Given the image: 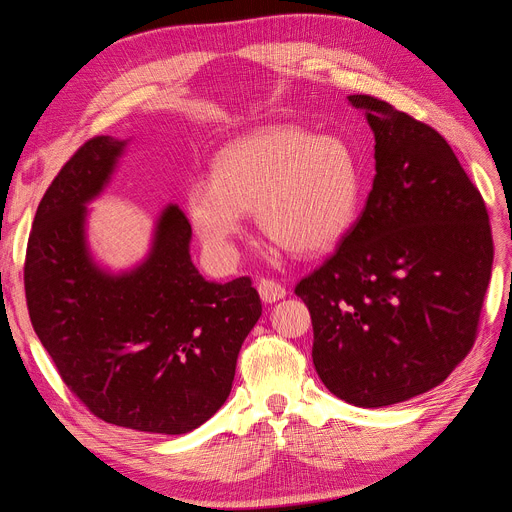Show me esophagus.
<instances>
[{
  "label": "esophagus",
  "mask_w": 512,
  "mask_h": 512,
  "mask_svg": "<svg viewBox=\"0 0 512 512\" xmlns=\"http://www.w3.org/2000/svg\"><path fill=\"white\" fill-rule=\"evenodd\" d=\"M258 294L265 303H275L286 297V288L273 280H260L258 282Z\"/></svg>",
  "instance_id": "34e87169"
}]
</instances>
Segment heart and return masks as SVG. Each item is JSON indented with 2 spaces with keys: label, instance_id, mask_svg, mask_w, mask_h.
Wrapping results in <instances>:
<instances>
[{
  "label": "heart",
  "instance_id": "heart-1",
  "mask_svg": "<svg viewBox=\"0 0 512 512\" xmlns=\"http://www.w3.org/2000/svg\"><path fill=\"white\" fill-rule=\"evenodd\" d=\"M359 192V168L346 143L294 126H269L215 156L211 183L190 185L185 211L218 260L235 258L247 211H254L269 239L305 256L344 237Z\"/></svg>",
  "mask_w": 512,
  "mask_h": 512
}]
</instances>
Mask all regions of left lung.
<instances>
[{
  "label": "left lung",
  "instance_id": "obj_1",
  "mask_svg": "<svg viewBox=\"0 0 512 512\" xmlns=\"http://www.w3.org/2000/svg\"><path fill=\"white\" fill-rule=\"evenodd\" d=\"M376 138V177L335 254L294 288L327 389L359 408L427 393L466 359L493 265L483 196L451 145L371 96H348Z\"/></svg>",
  "mask_w": 512,
  "mask_h": 512
}]
</instances>
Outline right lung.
<instances>
[{
	"instance_id": "add662e5",
	"label": "right lung",
	"mask_w": 512,
	"mask_h": 512,
	"mask_svg": "<svg viewBox=\"0 0 512 512\" xmlns=\"http://www.w3.org/2000/svg\"><path fill=\"white\" fill-rule=\"evenodd\" d=\"M128 145L91 138L42 196L27 243V307L59 376L91 412L179 436L224 406L262 305L250 277L218 284L198 273L192 226L175 203L158 213L132 267L111 269L94 254L89 205Z\"/></svg>"
}]
</instances>
